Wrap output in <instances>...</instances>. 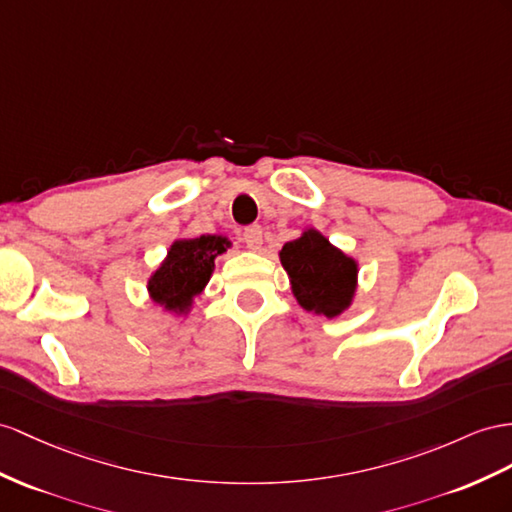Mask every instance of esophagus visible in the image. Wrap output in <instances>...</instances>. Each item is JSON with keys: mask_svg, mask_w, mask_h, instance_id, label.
<instances>
[{"mask_svg": "<svg viewBox=\"0 0 512 512\" xmlns=\"http://www.w3.org/2000/svg\"><path fill=\"white\" fill-rule=\"evenodd\" d=\"M244 244L251 248V251H259L261 244H264V231H261L259 225H253V227H246L244 229Z\"/></svg>", "mask_w": 512, "mask_h": 512, "instance_id": "34e87169", "label": "esophagus"}]
</instances>
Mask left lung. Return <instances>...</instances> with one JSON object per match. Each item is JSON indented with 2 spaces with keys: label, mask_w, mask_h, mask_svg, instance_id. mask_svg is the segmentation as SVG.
Instances as JSON below:
<instances>
[{
  "label": "left lung",
  "mask_w": 512,
  "mask_h": 512,
  "mask_svg": "<svg viewBox=\"0 0 512 512\" xmlns=\"http://www.w3.org/2000/svg\"><path fill=\"white\" fill-rule=\"evenodd\" d=\"M296 303L309 313L337 318L352 305L359 283V261L307 227L279 251Z\"/></svg>",
  "instance_id": "8db88e82"
}]
</instances>
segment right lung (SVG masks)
I'll list each match as a JSON object with an SVG mask.
<instances>
[{
	"instance_id": "obj_1",
	"label": "right lung",
	"mask_w": 512,
	"mask_h": 512,
	"mask_svg": "<svg viewBox=\"0 0 512 512\" xmlns=\"http://www.w3.org/2000/svg\"><path fill=\"white\" fill-rule=\"evenodd\" d=\"M231 240L227 235H199L179 238L168 246V253L147 279V294L153 305L170 316L186 318L212 279L216 257L227 253Z\"/></svg>"
}]
</instances>
